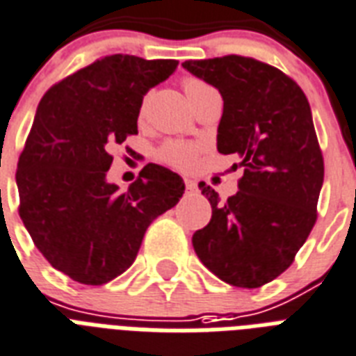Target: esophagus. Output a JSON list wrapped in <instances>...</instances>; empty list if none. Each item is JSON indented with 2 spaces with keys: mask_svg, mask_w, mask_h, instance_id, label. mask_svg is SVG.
I'll return each instance as SVG.
<instances>
[{
  "mask_svg": "<svg viewBox=\"0 0 356 356\" xmlns=\"http://www.w3.org/2000/svg\"><path fill=\"white\" fill-rule=\"evenodd\" d=\"M184 184H186L187 191H197V181L191 180V178H186V180H184Z\"/></svg>",
  "mask_w": 356,
  "mask_h": 356,
  "instance_id": "34e87169",
  "label": "esophagus"
}]
</instances>
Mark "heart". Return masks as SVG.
I'll use <instances>...</instances> for the list:
<instances>
[{
	"label": "heart",
	"mask_w": 356,
	"mask_h": 356,
	"mask_svg": "<svg viewBox=\"0 0 356 356\" xmlns=\"http://www.w3.org/2000/svg\"><path fill=\"white\" fill-rule=\"evenodd\" d=\"M181 85H184V90H186L187 98L191 100V104H195L198 98H202L206 92L216 90L211 85L206 83L204 79L195 78V76H186L184 81H181ZM145 109H147V98L140 104V115L145 113ZM158 154L159 159L165 161L167 165H170V167L187 170L197 163L198 147L189 145V143H184V140H167L163 147L159 148Z\"/></svg>",
	"instance_id": "b5f03b06"
}]
</instances>
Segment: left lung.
<instances>
[{"label":"left lung","instance_id":"1","mask_svg":"<svg viewBox=\"0 0 356 356\" xmlns=\"http://www.w3.org/2000/svg\"><path fill=\"white\" fill-rule=\"evenodd\" d=\"M219 89L225 102L217 150L243 159L239 191L211 204V219L193 234V249L216 277L260 288L296 260L318 219L323 154L299 85L275 66L243 55L181 63Z\"/></svg>","mask_w":356,"mask_h":356}]
</instances>
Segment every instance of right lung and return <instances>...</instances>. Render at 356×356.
I'll return each instance as SVG.
<instances>
[{
    "mask_svg": "<svg viewBox=\"0 0 356 356\" xmlns=\"http://www.w3.org/2000/svg\"><path fill=\"white\" fill-rule=\"evenodd\" d=\"M176 66L106 55L57 81L38 104L16 170L18 213L44 258L76 282L102 286L122 275L150 222L184 195L180 176L156 163L128 191L106 181L109 150L137 134L143 96Z\"/></svg>",
    "mask_w": 356,
    "mask_h": 356,
    "instance_id": "add662e5",
    "label": "right lung"
}]
</instances>
